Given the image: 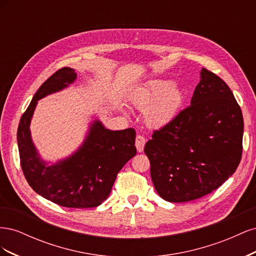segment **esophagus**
<instances>
[{"label": "esophagus", "mask_w": 256, "mask_h": 256, "mask_svg": "<svg viewBox=\"0 0 256 256\" xmlns=\"http://www.w3.org/2000/svg\"><path fill=\"white\" fill-rule=\"evenodd\" d=\"M146 143L145 138L142 134H138L136 138V147L138 152H142L144 150V145Z\"/></svg>", "instance_id": "obj_1"}]
</instances>
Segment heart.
Segmentation results:
<instances>
[{
	"label": "heart",
	"instance_id": "1",
	"mask_svg": "<svg viewBox=\"0 0 256 256\" xmlns=\"http://www.w3.org/2000/svg\"><path fill=\"white\" fill-rule=\"evenodd\" d=\"M134 104L145 112V120L152 127H164L171 122L184 102V95L168 80H152L132 99Z\"/></svg>",
	"mask_w": 256,
	"mask_h": 256
}]
</instances>
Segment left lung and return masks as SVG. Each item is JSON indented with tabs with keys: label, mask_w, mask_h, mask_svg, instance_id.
Segmentation results:
<instances>
[{
	"label": "left lung",
	"mask_w": 256,
	"mask_h": 256,
	"mask_svg": "<svg viewBox=\"0 0 256 256\" xmlns=\"http://www.w3.org/2000/svg\"><path fill=\"white\" fill-rule=\"evenodd\" d=\"M242 113L233 92L203 68L191 104L154 130L145 144L158 194L182 203L219 188L242 160Z\"/></svg>",
	"instance_id": "obj_1"
}]
</instances>
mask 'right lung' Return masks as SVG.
<instances>
[{
  "label": "right lung",
  "mask_w": 256,
  "mask_h": 256,
  "mask_svg": "<svg viewBox=\"0 0 256 256\" xmlns=\"http://www.w3.org/2000/svg\"><path fill=\"white\" fill-rule=\"evenodd\" d=\"M76 78L74 69L64 67L42 83L21 116L17 141L22 172L36 193L60 206L90 208L109 196L118 172L136 156V131H112L96 120L78 152L56 164L46 166L30 138V120L38 100L63 90Z\"/></svg>",
  "instance_id": "obj_1"
}]
</instances>
